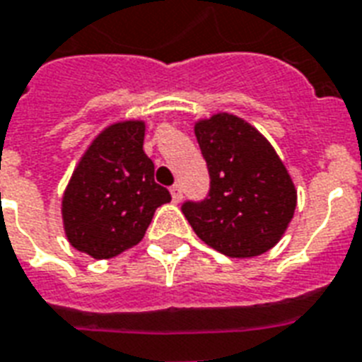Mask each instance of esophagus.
<instances>
[{"mask_svg": "<svg viewBox=\"0 0 362 362\" xmlns=\"http://www.w3.org/2000/svg\"><path fill=\"white\" fill-rule=\"evenodd\" d=\"M170 192H172V198L175 204H179V202L183 200V189H181V185H173V187H170Z\"/></svg>", "mask_w": 362, "mask_h": 362, "instance_id": "obj_1", "label": "esophagus"}]
</instances>
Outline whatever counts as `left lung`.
<instances>
[{
	"label": "left lung",
	"mask_w": 362,
	"mask_h": 362,
	"mask_svg": "<svg viewBox=\"0 0 362 362\" xmlns=\"http://www.w3.org/2000/svg\"><path fill=\"white\" fill-rule=\"evenodd\" d=\"M211 189L183 213L202 242L230 259L270 251L296 209V189L272 143L247 120L215 113L196 120Z\"/></svg>",
	"instance_id": "8db88e82"
}]
</instances>
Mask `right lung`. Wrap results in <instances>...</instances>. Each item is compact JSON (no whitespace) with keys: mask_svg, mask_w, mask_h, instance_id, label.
Here are the masks:
<instances>
[{"mask_svg":"<svg viewBox=\"0 0 362 362\" xmlns=\"http://www.w3.org/2000/svg\"><path fill=\"white\" fill-rule=\"evenodd\" d=\"M145 122L119 120L98 134L62 196L67 242L92 259H113L141 242L168 189L143 151Z\"/></svg>","mask_w":362,"mask_h":362,"instance_id":"right-lung-1","label":"right lung"}]
</instances>
